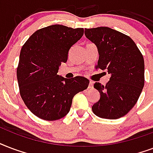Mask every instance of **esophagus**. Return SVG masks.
<instances>
[{
	"label": "esophagus",
	"instance_id": "34e87169",
	"mask_svg": "<svg viewBox=\"0 0 153 153\" xmlns=\"http://www.w3.org/2000/svg\"><path fill=\"white\" fill-rule=\"evenodd\" d=\"M93 82L90 81L89 85H88V88H93Z\"/></svg>",
	"mask_w": 153,
	"mask_h": 153
}]
</instances>
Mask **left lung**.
I'll use <instances>...</instances> for the list:
<instances>
[{"mask_svg": "<svg viewBox=\"0 0 153 153\" xmlns=\"http://www.w3.org/2000/svg\"><path fill=\"white\" fill-rule=\"evenodd\" d=\"M85 35L97 47L96 68L111 75L105 85L94 84L100 97L92 107L93 113L105 119L124 117L134 107L144 88V57L129 36L108 27L85 28Z\"/></svg>", "mask_w": 153, "mask_h": 153, "instance_id": "obj_1", "label": "left lung"}]
</instances>
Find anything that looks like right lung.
Wrapping results in <instances>:
<instances>
[{
  "mask_svg": "<svg viewBox=\"0 0 153 153\" xmlns=\"http://www.w3.org/2000/svg\"><path fill=\"white\" fill-rule=\"evenodd\" d=\"M84 34V28L53 25L41 28L24 45L16 76L21 97L28 109L45 120H56L70 110L73 98L86 89L84 76L67 79L57 75L71 47Z\"/></svg>",
  "mask_w": 153,
  "mask_h": 153,
  "instance_id": "add662e5",
  "label": "right lung"
}]
</instances>
